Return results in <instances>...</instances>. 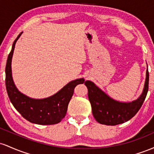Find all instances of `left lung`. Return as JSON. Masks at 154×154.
<instances>
[{"mask_svg": "<svg viewBox=\"0 0 154 154\" xmlns=\"http://www.w3.org/2000/svg\"><path fill=\"white\" fill-rule=\"evenodd\" d=\"M149 73L146 70V77L142 93L132 102H120L111 98L95 83L87 80L85 85L88 90V98L92 112L98 123L106 125H116L128 122L137 114L142 106L148 90Z\"/></svg>", "mask_w": 154, "mask_h": 154, "instance_id": "1", "label": "left lung"}]
</instances>
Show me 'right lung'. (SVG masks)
I'll list each match as a JSON object with an SVG mask.
<instances>
[{"label": "right lung", "instance_id": "right-lung-1", "mask_svg": "<svg viewBox=\"0 0 154 154\" xmlns=\"http://www.w3.org/2000/svg\"><path fill=\"white\" fill-rule=\"evenodd\" d=\"M22 33L14 42L6 66V87L8 98L14 108L24 119L37 125H55L60 122L66 114L68 104L77 85L82 84L84 78L72 80L59 91L42 99H35L23 94L16 87L12 77L11 61L15 45Z\"/></svg>", "mask_w": 154, "mask_h": 154}]
</instances>
